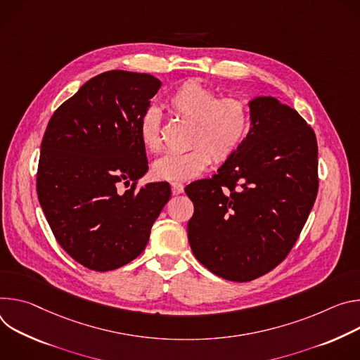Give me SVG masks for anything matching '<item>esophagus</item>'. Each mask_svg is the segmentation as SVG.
I'll return each instance as SVG.
<instances>
[{"instance_id": "esophagus-1", "label": "esophagus", "mask_w": 360, "mask_h": 360, "mask_svg": "<svg viewBox=\"0 0 360 360\" xmlns=\"http://www.w3.org/2000/svg\"><path fill=\"white\" fill-rule=\"evenodd\" d=\"M172 190H173L174 194H180V193H183L184 186L181 183H179V181H173L172 183Z\"/></svg>"}]
</instances>
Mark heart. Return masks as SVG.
I'll return each mask as SVG.
<instances>
[{
  "label": "heart",
  "instance_id": "1",
  "mask_svg": "<svg viewBox=\"0 0 360 360\" xmlns=\"http://www.w3.org/2000/svg\"><path fill=\"white\" fill-rule=\"evenodd\" d=\"M169 108L191 123L188 144L184 153H167L157 158L151 173L158 180H190L200 176L212 163V155L221 163L242 146L250 127L248 104L236 97L219 98L217 93L202 83L188 79L180 84L167 100ZM160 114L147 108L139 120V137L151 153L162 148Z\"/></svg>",
  "mask_w": 360,
  "mask_h": 360
}]
</instances>
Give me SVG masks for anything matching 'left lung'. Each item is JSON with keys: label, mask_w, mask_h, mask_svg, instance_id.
Wrapping results in <instances>:
<instances>
[{"label": "left lung", "mask_w": 360, "mask_h": 360, "mask_svg": "<svg viewBox=\"0 0 360 360\" xmlns=\"http://www.w3.org/2000/svg\"><path fill=\"white\" fill-rule=\"evenodd\" d=\"M250 127L212 179L188 184L187 223L195 259L233 282H250L292 250L314 205L317 143L292 107L270 96L249 101Z\"/></svg>", "instance_id": "1"}]
</instances>
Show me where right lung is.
Returning <instances> with one entry per match:
<instances>
[{
  "instance_id": "add662e5",
  "label": "right lung",
  "mask_w": 360,
  "mask_h": 360,
  "mask_svg": "<svg viewBox=\"0 0 360 360\" xmlns=\"http://www.w3.org/2000/svg\"><path fill=\"white\" fill-rule=\"evenodd\" d=\"M160 87L150 74H98L56 110L43 137L39 205L60 246L91 270H114L141 255L172 195L166 181L118 188L148 170L139 120Z\"/></svg>"
}]
</instances>
